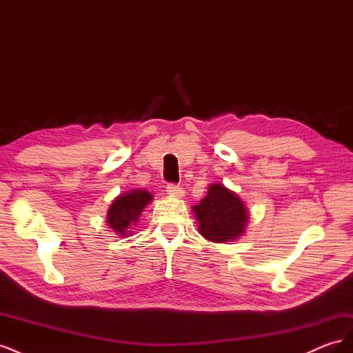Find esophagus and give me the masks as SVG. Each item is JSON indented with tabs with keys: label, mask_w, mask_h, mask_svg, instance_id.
<instances>
[{
	"label": "esophagus",
	"mask_w": 353,
	"mask_h": 353,
	"mask_svg": "<svg viewBox=\"0 0 353 353\" xmlns=\"http://www.w3.org/2000/svg\"><path fill=\"white\" fill-rule=\"evenodd\" d=\"M166 193L170 194V196H174V197H183L184 196V190H183V187H181V185L170 183V184L166 185Z\"/></svg>",
	"instance_id": "1"
}]
</instances>
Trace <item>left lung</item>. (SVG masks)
Returning a JSON list of instances; mask_svg holds the SVG:
<instances>
[{
    "label": "left lung",
    "instance_id": "obj_1",
    "mask_svg": "<svg viewBox=\"0 0 353 353\" xmlns=\"http://www.w3.org/2000/svg\"><path fill=\"white\" fill-rule=\"evenodd\" d=\"M193 209L200 234L210 241H231L244 232L248 212L243 201L221 184H212L208 196Z\"/></svg>",
    "mask_w": 353,
    "mask_h": 353
}]
</instances>
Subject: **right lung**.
<instances>
[{
    "label": "right lung",
    "instance_id": "right-lung-1",
    "mask_svg": "<svg viewBox=\"0 0 353 353\" xmlns=\"http://www.w3.org/2000/svg\"><path fill=\"white\" fill-rule=\"evenodd\" d=\"M153 200V196L144 190H134L125 196L117 197L109 209L108 222L110 228H113L121 236L131 234L128 231L131 225L138 221L143 209Z\"/></svg>",
    "mask_w": 353,
    "mask_h": 353
}]
</instances>
